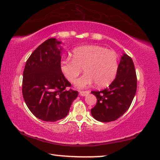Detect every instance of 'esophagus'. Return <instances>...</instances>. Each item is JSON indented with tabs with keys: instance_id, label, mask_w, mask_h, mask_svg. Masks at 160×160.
Masks as SVG:
<instances>
[{
	"instance_id": "1",
	"label": "esophagus",
	"mask_w": 160,
	"mask_h": 160,
	"mask_svg": "<svg viewBox=\"0 0 160 160\" xmlns=\"http://www.w3.org/2000/svg\"><path fill=\"white\" fill-rule=\"evenodd\" d=\"M90 91L89 90H85V91H80V95L81 96H85V95H87L89 94Z\"/></svg>"
}]
</instances>
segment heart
<instances>
[{"instance_id": "b5f03b06", "label": "heart", "mask_w": 160, "mask_h": 160, "mask_svg": "<svg viewBox=\"0 0 160 160\" xmlns=\"http://www.w3.org/2000/svg\"><path fill=\"white\" fill-rule=\"evenodd\" d=\"M85 74L76 81V86L83 88L95 82L106 87L115 79L118 68V55L113 50L99 45H84L72 51V59L65 58L60 63V70L66 79L75 82L82 72Z\"/></svg>"}]
</instances>
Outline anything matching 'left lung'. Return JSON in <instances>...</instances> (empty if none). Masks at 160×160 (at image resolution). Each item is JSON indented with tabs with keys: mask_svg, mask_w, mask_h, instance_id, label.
<instances>
[{
	"mask_svg": "<svg viewBox=\"0 0 160 160\" xmlns=\"http://www.w3.org/2000/svg\"><path fill=\"white\" fill-rule=\"evenodd\" d=\"M137 78L132 59L123 54L118 65L116 77L109 88L92 91L97 98L91 114L97 121L110 122L120 118L128 110L134 98Z\"/></svg>",
	"mask_w": 160,
	"mask_h": 160,
	"instance_id": "1",
	"label": "left lung"
}]
</instances>
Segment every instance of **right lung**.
I'll use <instances>...</instances> for the list:
<instances>
[{"instance_id":"1","label":"right lung","mask_w":160,"mask_h":160,"mask_svg":"<svg viewBox=\"0 0 160 160\" xmlns=\"http://www.w3.org/2000/svg\"><path fill=\"white\" fill-rule=\"evenodd\" d=\"M60 44L54 38L43 42L28 57L23 72L25 103L36 117L44 121L65 118L78 95L60 70Z\"/></svg>"}]
</instances>
